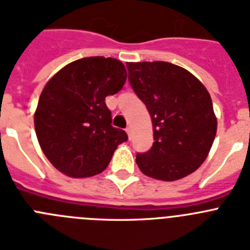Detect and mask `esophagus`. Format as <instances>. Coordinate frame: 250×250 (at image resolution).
<instances>
[{
  "instance_id": "34e87169",
  "label": "esophagus",
  "mask_w": 250,
  "mask_h": 250,
  "mask_svg": "<svg viewBox=\"0 0 250 250\" xmlns=\"http://www.w3.org/2000/svg\"><path fill=\"white\" fill-rule=\"evenodd\" d=\"M126 132H127V135H129V138L131 139V126L126 127Z\"/></svg>"
}]
</instances>
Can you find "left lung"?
Returning <instances> with one entry per match:
<instances>
[{"label":"left lung","instance_id":"8db88e82","mask_svg":"<svg viewBox=\"0 0 250 250\" xmlns=\"http://www.w3.org/2000/svg\"><path fill=\"white\" fill-rule=\"evenodd\" d=\"M129 81L152 121L154 144L136 155L150 178L174 182L204 163L216 134V118L205 86L185 68L164 61L127 62Z\"/></svg>","mask_w":250,"mask_h":250}]
</instances>
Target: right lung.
<instances>
[{
	"label": "right lung",
	"mask_w": 250,
	"mask_h": 250,
	"mask_svg": "<svg viewBox=\"0 0 250 250\" xmlns=\"http://www.w3.org/2000/svg\"><path fill=\"white\" fill-rule=\"evenodd\" d=\"M126 70L112 57L76 60L51 77L35 111L37 140L46 158L71 178L106 169L126 132L111 125L105 98L123 89Z\"/></svg>",
	"instance_id": "right-lung-1"
}]
</instances>
